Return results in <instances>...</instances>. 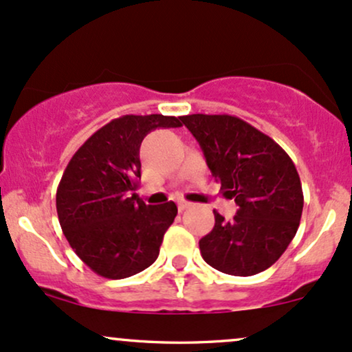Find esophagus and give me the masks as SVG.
I'll return each mask as SVG.
<instances>
[{
  "mask_svg": "<svg viewBox=\"0 0 352 352\" xmlns=\"http://www.w3.org/2000/svg\"><path fill=\"white\" fill-rule=\"evenodd\" d=\"M177 207H179V212H184L185 208L190 207V204H188V201H185V200H180L179 204H177Z\"/></svg>",
  "mask_w": 352,
  "mask_h": 352,
  "instance_id": "1",
  "label": "esophagus"
}]
</instances>
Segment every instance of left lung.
<instances>
[{
    "instance_id": "1",
    "label": "left lung",
    "mask_w": 352,
    "mask_h": 352,
    "mask_svg": "<svg viewBox=\"0 0 352 352\" xmlns=\"http://www.w3.org/2000/svg\"><path fill=\"white\" fill-rule=\"evenodd\" d=\"M204 151L212 175L238 205L233 220L217 210L215 227L199 241L210 266L233 276L270 268L296 235L302 188L289 155L253 125L235 116L180 117Z\"/></svg>"
}]
</instances>
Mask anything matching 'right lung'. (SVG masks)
<instances>
[{
  "label": "right lung",
  "mask_w": 352,
  "mask_h": 352,
  "mask_svg": "<svg viewBox=\"0 0 352 352\" xmlns=\"http://www.w3.org/2000/svg\"><path fill=\"white\" fill-rule=\"evenodd\" d=\"M180 125V117L122 116L94 132L67 164L56 192L59 223L71 248L99 276L122 280L159 256L177 205L139 199V152L151 131Z\"/></svg>",
  "instance_id": "add662e5"
}]
</instances>
